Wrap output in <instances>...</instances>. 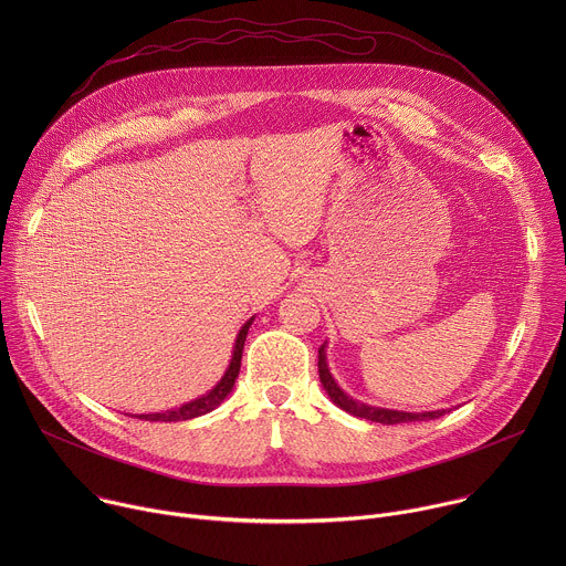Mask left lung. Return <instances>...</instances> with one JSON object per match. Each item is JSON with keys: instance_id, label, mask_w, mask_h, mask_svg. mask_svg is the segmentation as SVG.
I'll return each mask as SVG.
<instances>
[{"instance_id": "obj_1", "label": "left lung", "mask_w": 566, "mask_h": 566, "mask_svg": "<svg viewBox=\"0 0 566 566\" xmlns=\"http://www.w3.org/2000/svg\"><path fill=\"white\" fill-rule=\"evenodd\" d=\"M317 371H319V382L325 387V391L329 394V398L336 402V406L358 419H367V421H376L382 426H394V423H412V421H430V419H439L443 417L448 410H434V412H400V410H387V408H374L367 406V402H360L356 398H352L347 391L340 389V385L336 382V378L329 371L327 365V343L319 345L317 349Z\"/></svg>"}]
</instances>
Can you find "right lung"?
<instances>
[{
    "label": "right lung",
    "mask_w": 566,
    "mask_h": 566,
    "mask_svg": "<svg viewBox=\"0 0 566 566\" xmlns=\"http://www.w3.org/2000/svg\"><path fill=\"white\" fill-rule=\"evenodd\" d=\"M253 319H247L244 327L239 329L237 334V340H234V347H232V358H230V365L228 369L223 371L221 380L210 389L206 391L203 396L195 398V400H188L184 402V406L179 408H172V410H166V412H151V415H127L132 419H140V421H160V423H172V421H188V419H197V417H203L208 412H212L214 408H219L221 402L226 400V396L232 391L234 387V380L239 376V367H241V354H244V343H247V336H249V327L253 325Z\"/></svg>",
    "instance_id": "obj_1"
}]
</instances>
